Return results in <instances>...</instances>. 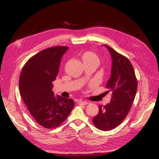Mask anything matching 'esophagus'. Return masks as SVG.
<instances>
[{"instance_id":"esophagus-1","label":"esophagus","mask_w":159,"mask_h":159,"mask_svg":"<svg viewBox=\"0 0 159 159\" xmlns=\"http://www.w3.org/2000/svg\"><path fill=\"white\" fill-rule=\"evenodd\" d=\"M88 103H89V102H87V101L80 100L78 102V104H80V105H88Z\"/></svg>"}]
</instances>
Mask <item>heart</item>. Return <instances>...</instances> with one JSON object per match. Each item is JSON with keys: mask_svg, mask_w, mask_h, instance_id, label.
Instances as JSON below:
<instances>
[{"mask_svg": "<svg viewBox=\"0 0 159 159\" xmlns=\"http://www.w3.org/2000/svg\"><path fill=\"white\" fill-rule=\"evenodd\" d=\"M82 57L84 61H95L99 63V58L98 56L92 52H85L83 54Z\"/></svg>", "mask_w": 159, "mask_h": 159, "instance_id": "1", "label": "heart"}]
</instances>
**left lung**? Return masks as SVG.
<instances>
[{
    "mask_svg": "<svg viewBox=\"0 0 159 159\" xmlns=\"http://www.w3.org/2000/svg\"><path fill=\"white\" fill-rule=\"evenodd\" d=\"M104 46L112 58L111 74L106 84V88L112 91V98L109 103L100 105L99 113L92 121L98 129L109 131L117 127L127 117L135 97L137 80L127 57L109 46Z\"/></svg>",
    "mask_w": 159,
    "mask_h": 159,
    "instance_id": "obj_1",
    "label": "left lung"
}]
</instances>
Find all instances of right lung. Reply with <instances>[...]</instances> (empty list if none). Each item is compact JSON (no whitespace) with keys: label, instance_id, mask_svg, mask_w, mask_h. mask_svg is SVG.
Wrapping results in <instances>:
<instances>
[{"label":"right lung","instance_id":"1","mask_svg":"<svg viewBox=\"0 0 159 159\" xmlns=\"http://www.w3.org/2000/svg\"><path fill=\"white\" fill-rule=\"evenodd\" d=\"M67 46L46 48L32 56L24 66L19 78V89L24 103L40 125L59 127L74 106L71 99L54 96L52 82L58 74Z\"/></svg>","mask_w":159,"mask_h":159}]
</instances>
